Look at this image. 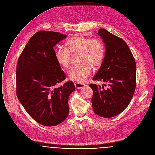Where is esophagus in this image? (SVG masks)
<instances>
[{"label":"esophagus","instance_id":"1","mask_svg":"<svg viewBox=\"0 0 155 155\" xmlns=\"http://www.w3.org/2000/svg\"><path fill=\"white\" fill-rule=\"evenodd\" d=\"M74 85L75 87L78 89H81L82 88H83L84 87L86 86V84H82V83H79V82H75L74 83Z\"/></svg>","mask_w":155,"mask_h":155}]
</instances>
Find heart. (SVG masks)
I'll use <instances>...</instances> for the list:
<instances>
[{
  "instance_id": "b5f03b06",
  "label": "heart",
  "mask_w": 155,
  "mask_h": 155,
  "mask_svg": "<svg viewBox=\"0 0 155 155\" xmlns=\"http://www.w3.org/2000/svg\"><path fill=\"white\" fill-rule=\"evenodd\" d=\"M67 48H57L55 58L58 64L64 68L70 67L71 54H80L79 66L74 67L68 73L69 79L82 83L92 73L91 66L97 68L102 64L105 54L103 42L97 38L91 39L82 35H76L67 42Z\"/></svg>"
}]
</instances>
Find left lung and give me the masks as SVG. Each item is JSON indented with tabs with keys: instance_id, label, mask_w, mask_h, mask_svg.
Wrapping results in <instances>:
<instances>
[{
	"instance_id": "obj_1",
	"label": "left lung",
	"mask_w": 155,
	"mask_h": 155,
	"mask_svg": "<svg viewBox=\"0 0 155 155\" xmlns=\"http://www.w3.org/2000/svg\"><path fill=\"white\" fill-rule=\"evenodd\" d=\"M105 44L103 63L94 81H103L102 86L90 84L91 103L94 112L104 118L115 117L129 105L136 89L135 59L124 40L100 28L97 34Z\"/></svg>"
}]
</instances>
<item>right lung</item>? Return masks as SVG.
<instances>
[{
    "label": "right lung",
    "instance_id": "1",
    "mask_svg": "<svg viewBox=\"0 0 155 155\" xmlns=\"http://www.w3.org/2000/svg\"><path fill=\"white\" fill-rule=\"evenodd\" d=\"M67 35L41 30L30 38L16 67V95L27 112L46 127L63 122L69 113L68 98L75 90L72 81L57 87L66 75L55 58L54 47Z\"/></svg>",
    "mask_w": 155,
    "mask_h": 155
}]
</instances>
